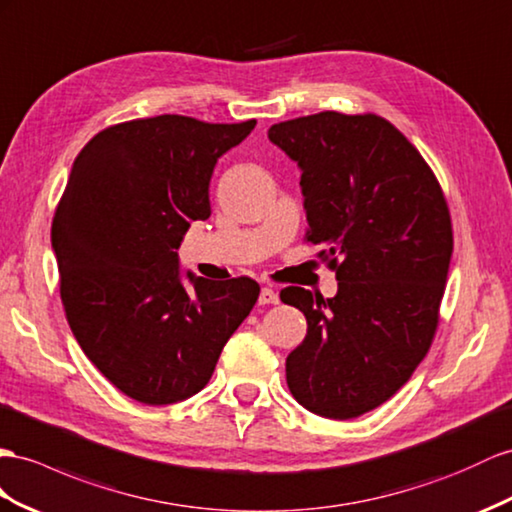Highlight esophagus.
<instances>
[{"mask_svg": "<svg viewBox=\"0 0 512 512\" xmlns=\"http://www.w3.org/2000/svg\"><path fill=\"white\" fill-rule=\"evenodd\" d=\"M279 303V294L272 290V287H261L259 292V305H277Z\"/></svg>", "mask_w": 512, "mask_h": 512, "instance_id": "esophagus-1", "label": "esophagus"}]
</instances>
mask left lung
Listing matches in <instances>:
<instances>
[{
  "instance_id": "8db88e82",
  "label": "left lung",
  "mask_w": 512,
  "mask_h": 512,
  "mask_svg": "<svg viewBox=\"0 0 512 512\" xmlns=\"http://www.w3.org/2000/svg\"><path fill=\"white\" fill-rule=\"evenodd\" d=\"M268 138L298 162L309 231L337 277L333 298L285 287L307 337L285 361L305 409L352 419L387 402L435 339L452 257L443 190L413 144L372 112L283 121Z\"/></svg>"
}]
</instances>
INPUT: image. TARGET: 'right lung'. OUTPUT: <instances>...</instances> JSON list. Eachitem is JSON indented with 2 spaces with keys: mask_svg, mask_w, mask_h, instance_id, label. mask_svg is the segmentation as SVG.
<instances>
[{
  "mask_svg": "<svg viewBox=\"0 0 512 512\" xmlns=\"http://www.w3.org/2000/svg\"><path fill=\"white\" fill-rule=\"evenodd\" d=\"M255 119L162 114L106 127L75 157L51 222L60 298L84 355L125 396L173 404L201 391L259 298L257 281L179 279L177 248L207 220L209 179Z\"/></svg>",
  "mask_w": 512,
  "mask_h": 512,
  "instance_id": "1",
  "label": "right lung"
}]
</instances>
